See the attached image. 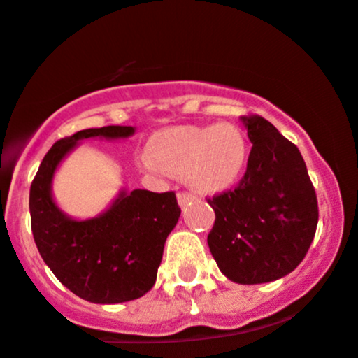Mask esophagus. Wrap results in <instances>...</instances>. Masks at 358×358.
<instances>
[{
	"label": "esophagus",
	"mask_w": 358,
	"mask_h": 358,
	"mask_svg": "<svg viewBox=\"0 0 358 358\" xmlns=\"http://www.w3.org/2000/svg\"><path fill=\"white\" fill-rule=\"evenodd\" d=\"M194 199H196V196L191 194V192H179V194H178V201H179V204L182 208L187 206V204L192 203Z\"/></svg>",
	"instance_id": "obj_1"
}]
</instances>
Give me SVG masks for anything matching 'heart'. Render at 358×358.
<instances>
[{"label": "heart", "instance_id": "obj_1", "mask_svg": "<svg viewBox=\"0 0 358 358\" xmlns=\"http://www.w3.org/2000/svg\"><path fill=\"white\" fill-rule=\"evenodd\" d=\"M247 160L248 142L242 128L220 123L157 131L148 140L142 164L155 174H187L196 191L216 194L238 182Z\"/></svg>", "mask_w": 358, "mask_h": 358}]
</instances>
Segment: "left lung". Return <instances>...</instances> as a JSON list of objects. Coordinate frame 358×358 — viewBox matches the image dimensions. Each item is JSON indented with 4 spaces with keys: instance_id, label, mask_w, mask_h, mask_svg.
Segmentation results:
<instances>
[{
    "instance_id": "obj_1",
    "label": "left lung",
    "mask_w": 358,
    "mask_h": 358,
    "mask_svg": "<svg viewBox=\"0 0 358 358\" xmlns=\"http://www.w3.org/2000/svg\"><path fill=\"white\" fill-rule=\"evenodd\" d=\"M252 150L236 184L208 198L215 210L208 245L220 271L236 284L287 275L309 250L318 199L299 148L259 115L242 116Z\"/></svg>"
}]
</instances>
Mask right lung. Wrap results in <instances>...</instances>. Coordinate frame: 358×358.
Returning <instances> with one entry per match:
<instances>
[{"instance_id":"add662e5","label":"right lung","mask_w":358,"mask_h":358,"mask_svg":"<svg viewBox=\"0 0 358 358\" xmlns=\"http://www.w3.org/2000/svg\"><path fill=\"white\" fill-rule=\"evenodd\" d=\"M134 131V127L110 125L57 140L30 187L31 233L43 262L64 286L90 303H125L150 291L180 208L174 191H122L103 215L78 222L52 199V178L79 140L127 138Z\"/></svg>"}]
</instances>
